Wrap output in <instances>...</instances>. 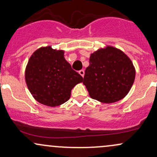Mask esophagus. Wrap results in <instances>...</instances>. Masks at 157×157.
Here are the masks:
<instances>
[{
    "mask_svg": "<svg viewBox=\"0 0 157 157\" xmlns=\"http://www.w3.org/2000/svg\"><path fill=\"white\" fill-rule=\"evenodd\" d=\"M79 74H80V75H81V76H82V77H84V74H85L84 70H83V69H82V70H80V71H79Z\"/></svg>",
    "mask_w": 157,
    "mask_h": 157,
    "instance_id": "34e87169",
    "label": "esophagus"
}]
</instances>
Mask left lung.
Returning a JSON list of instances; mask_svg holds the SVG:
<instances>
[{
    "label": "left lung",
    "instance_id": "1",
    "mask_svg": "<svg viewBox=\"0 0 157 157\" xmlns=\"http://www.w3.org/2000/svg\"><path fill=\"white\" fill-rule=\"evenodd\" d=\"M135 75L131 59L119 48L107 46L91 54L83 84L94 100L112 103L128 94Z\"/></svg>",
    "mask_w": 157,
    "mask_h": 157
}]
</instances>
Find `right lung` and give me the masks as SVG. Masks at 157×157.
<instances>
[{"mask_svg":"<svg viewBox=\"0 0 157 157\" xmlns=\"http://www.w3.org/2000/svg\"><path fill=\"white\" fill-rule=\"evenodd\" d=\"M25 80L37 102L56 107L69 100L71 89L83 78L66 60L63 50L48 46L39 48L29 57Z\"/></svg>","mask_w":157,"mask_h":157,"instance_id":"1","label":"right lung"}]
</instances>
